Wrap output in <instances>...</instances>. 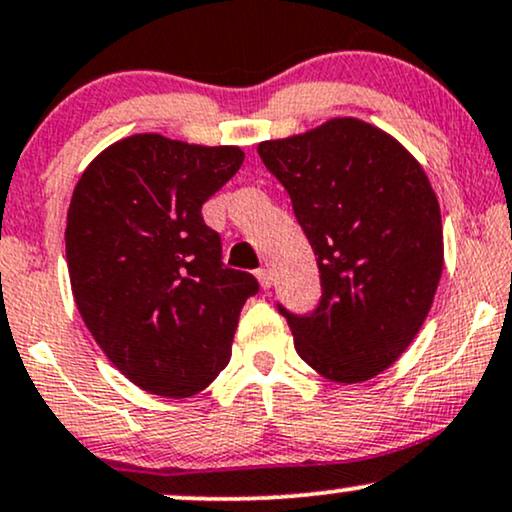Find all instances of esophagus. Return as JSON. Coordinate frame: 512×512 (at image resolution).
Here are the masks:
<instances>
[{"mask_svg": "<svg viewBox=\"0 0 512 512\" xmlns=\"http://www.w3.org/2000/svg\"><path fill=\"white\" fill-rule=\"evenodd\" d=\"M255 276H257V281H260L262 288L272 286V274H269V269H257Z\"/></svg>", "mask_w": 512, "mask_h": 512, "instance_id": "1", "label": "esophagus"}]
</instances>
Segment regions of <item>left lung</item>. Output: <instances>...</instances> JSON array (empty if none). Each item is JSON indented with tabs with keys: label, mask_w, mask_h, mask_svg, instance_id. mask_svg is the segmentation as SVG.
<instances>
[{
	"label": "left lung",
	"mask_w": 512,
	"mask_h": 512,
	"mask_svg": "<svg viewBox=\"0 0 512 512\" xmlns=\"http://www.w3.org/2000/svg\"><path fill=\"white\" fill-rule=\"evenodd\" d=\"M257 152L291 195L322 279L315 312L279 305L295 350L338 384L377 377L422 329L441 279L432 183L396 138L350 116L264 140Z\"/></svg>",
	"instance_id": "8db88e82"
}]
</instances>
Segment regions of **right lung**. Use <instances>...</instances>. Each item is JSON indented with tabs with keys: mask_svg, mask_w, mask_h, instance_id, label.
<instances>
[{
	"mask_svg": "<svg viewBox=\"0 0 512 512\" xmlns=\"http://www.w3.org/2000/svg\"><path fill=\"white\" fill-rule=\"evenodd\" d=\"M243 150L138 133L92 159L66 214L76 307L97 346L147 393L188 398L229 365L240 310L260 283L224 267L202 205Z\"/></svg>",
	"mask_w": 512,
	"mask_h": 512,
	"instance_id": "1",
	"label": "right lung"
}]
</instances>
